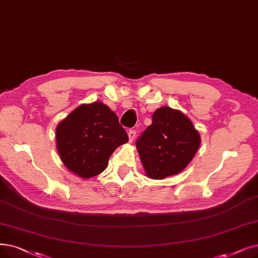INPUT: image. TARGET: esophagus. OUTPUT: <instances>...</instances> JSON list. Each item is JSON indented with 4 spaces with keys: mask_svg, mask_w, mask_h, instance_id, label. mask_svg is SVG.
Returning <instances> with one entry per match:
<instances>
[{
    "mask_svg": "<svg viewBox=\"0 0 258 258\" xmlns=\"http://www.w3.org/2000/svg\"><path fill=\"white\" fill-rule=\"evenodd\" d=\"M136 131H134V130H130L128 131V133H127V135H128V140H130V142H133L134 141V139H135V137H136Z\"/></svg>",
    "mask_w": 258,
    "mask_h": 258,
    "instance_id": "34e87169",
    "label": "esophagus"
}]
</instances>
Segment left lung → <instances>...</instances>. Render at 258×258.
<instances>
[{
	"instance_id": "left-lung-1",
	"label": "left lung",
	"mask_w": 258,
	"mask_h": 258,
	"mask_svg": "<svg viewBox=\"0 0 258 258\" xmlns=\"http://www.w3.org/2000/svg\"><path fill=\"white\" fill-rule=\"evenodd\" d=\"M152 124L136 141L145 174L163 179L182 172L197 153L199 132L182 111L169 106L157 108Z\"/></svg>"
}]
</instances>
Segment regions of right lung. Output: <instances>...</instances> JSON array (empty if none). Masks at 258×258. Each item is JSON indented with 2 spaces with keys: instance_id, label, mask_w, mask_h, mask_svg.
<instances>
[{
  "instance_id": "right-lung-1",
  "label": "right lung",
  "mask_w": 258,
  "mask_h": 258,
  "mask_svg": "<svg viewBox=\"0 0 258 258\" xmlns=\"http://www.w3.org/2000/svg\"><path fill=\"white\" fill-rule=\"evenodd\" d=\"M127 141L117 115L98 101L78 106L55 128L61 161L67 170L83 179L102 173L110 155Z\"/></svg>"
}]
</instances>
